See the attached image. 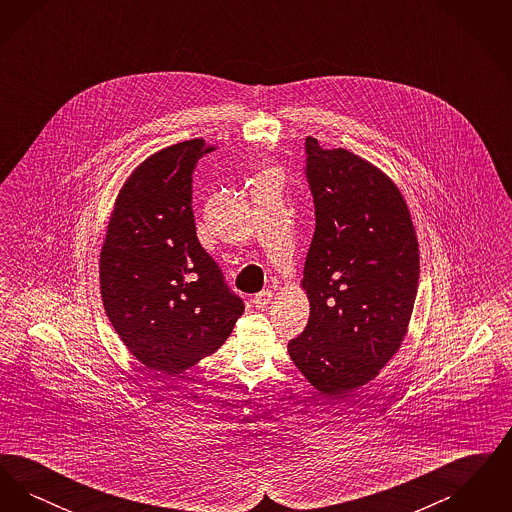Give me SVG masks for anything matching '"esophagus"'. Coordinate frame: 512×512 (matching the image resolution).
Wrapping results in <instances>:
<instances>
[{
  "mask_svg": "<svg viewBox=\"0 0 512 512\" xmlns=\"http://www.w3.org/2000/svg\"><path fill=\"white\" fill-rule=\"evenodd\" d=\"M253 305L257 307V309H265V307H268V303L272 301V292H261L257 293V295H253Z\"/></svg>",
  "mask_w": 512,
  "mask_h": 512,
  "instance_id": "34e87169",
  "label": "esophagus"
}]
</instances>
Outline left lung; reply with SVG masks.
<instances>
[{"instance_id": "obj_1", "label": "left lung", "mask_w": 512, "mask_h": 512, "mask_svg": "<svg viewBox=\"0 0 512 512\" xmlns=\"http://www.w3.org/2000/svg\"><path fill=\"white\" fill-rule=\"evenodd\" d=\"M317 226L301 288L309 322L288 343L315 390L340 397L374 380L401 349L420 257L407 201L384 171L349 149L307 136Z\"/></svg>"}]
</instances>
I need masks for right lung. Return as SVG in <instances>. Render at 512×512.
<instances>
[{"instance_id":"obj_1","label":"right lung","mask_w":512,"mask_h":512,"mask_svg":"<svg viewBox=\"0 0 512 512\" xmlns=\"http://www.w3.org/2000/svg\"><path fill=\"white\" fill-rule=\"evenodd\" d=\"M215 147H163L124 180L99 251V292L126 349L151 372L180 374L215 353L244 315L195 234L192 172Z\"/></svg>"}]
</instances>
